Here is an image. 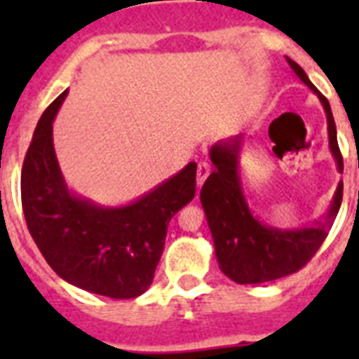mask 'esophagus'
<instances>
[{"mask_svg":"<svg viewBox=\"0 0 359 359\" xmlns=\"http://www.w3.org/2000/svg\"><path fill=\"white\" fill-rule=\"evenodd\" d=\"M210 171H212V165L208 162H199V165H197V186H201L205 180H207V177L210 175Z\"/></svg>","mask_w":359,"mask_h":359,"instance_id":"1","label":"esophagus"}]
</instances>
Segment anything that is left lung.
<instances>
[{"label": "left lung", "mask_w": 359, "mask_h": 359, "mask_svg": "<svg viewBox=\"0 0 359 359\" xmlns=\"http://www.w3.org/2000/svg\"><path fill=\"white\" fill-rule=\"evenodd\" d=\"M287 63L302 83H306L323 104L328 119L330 151L334 154L339 173H343V156L337 145V130L330 102L313 86L300 65L289 57ZM240 147L242 135L212 145L210 162L214 163V171L201 188V205L212 233L219 270L240 285L266 283L298 272L311 261L339 212L343 180L337 184L330 210L323 222L298 229L270 227L259 222L245 203L238 175Z\"/></svg>", "instance_id": "obj_1"}]
</instances>
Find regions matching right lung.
<instances>
[{"label":"right lung","mask_w":359,"mask_h":359,"mask_svg":"<svg viewBox=\"0 0 359 359\" xmlns=\"http://www.w3.org/2000/svg\"><path fill=\"white\" fill-rule=\"evenodd\" d=\"M63 91L42 114L22 165V208L42 257L59 278L108 296L135 298L152 283L168 225L196 196L197 163L123 207H100L67 188L52 123Z\"/></svg>","instance_id":"right-lung-1"}]
</instances>
